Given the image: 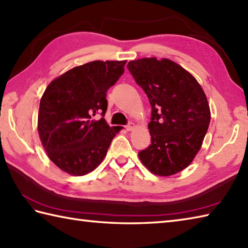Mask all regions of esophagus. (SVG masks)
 I'll return each instance as SVG.
<instances>
[{
	"label": "esophagus",
	"mask_w": 248,
	"mask_h": 248,
	"mask_svg": "<svg viewBox=\"0 0 248 248\" xmlns=\"http://www.w3.org/2000/svg\"><path fill=\"white\" fill-rule=\"evenodd\" d=\"M134 123H132V122H129L127 125L125 126V128H126V130H132L133 128H134Z\"/></svg>",
	"instance_id": "esophagus-1"
}]
</instances>
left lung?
I'll return each mask as SVG.
<instances>
[{
    "label": "left lung",
    "instance_id": "8db88e82",
    "mask_svg": "<svg viewBox=\"0 0 248 248\" xmlns=\"http://www.w3.org/2000/svg\"><path fill=\"white\" fill-rule=\"evenodd\" d=\"M151 105V144L138 152L153 174L170 176L188 166L211 122L207 98L198 81L170 59L142 58L127 64Z\"/></svg>",
    "mask_w": 248,
    "mask_h": 248
}]
</instances>
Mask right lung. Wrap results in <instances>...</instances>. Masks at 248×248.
Listing matches in <instances>:
<instances>
[{"instance_id": "1", "label": "right lung", "mask_w": 248, "mask_h": 248, "mask_svg": "<svg viewBox=\"0 0 248 248\" xmlns=\"http://www.w3.org/2000/svg\"><path fill=\"white\" fill-rule=\"evenodd\" d=\"M126 62H87L55 78L40 101L37 129L50 161L83 176L100 164L119 132L104 119L107 91L124 73ZM97 114L102 118L92 119Z\"/></svg>"}]
</instances>
